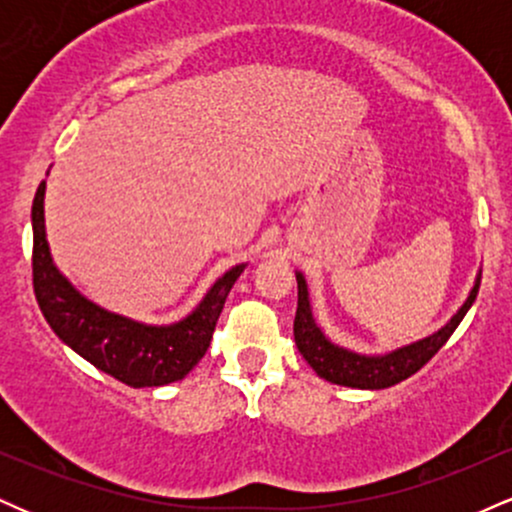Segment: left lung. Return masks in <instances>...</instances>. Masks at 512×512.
Instances as JSON below:
<instances>
[{"instance_id":"obj_1","label":"left lung","mask_w":512,"mask_h":512,"mask_svg":"<svg viewBox=\"0 0 512 512\" xmlns=\"http://www.w3.org/2000/svg\"><path fill=\"white\" fill-rule=\"evenodd\" d=\"M296 281L298 308L296 320H293V337H296L298 351H301L305 361H308V366L313 368L320 378H325L327 383L356 387V390H385V387L402 383L409 375H414L416 370L424 368L426 363L443 349V344L448 342L450 334L457 330L462 317L467 315V310L472 308L474 301H477L481 272L477 274V279H474V286L472 291H469L467 301L460 305V310H457L438 332L428 334L424 339H416V342L411 344L399 346V349L387 351V354H358V351L344 349V346L334 344L315 322L313 308H310L308 284H305V276L301 272H296Z\"/></svg>"}]
</instances>
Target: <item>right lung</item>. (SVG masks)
<instances>
[{"label": "right lung", "mask_w": 512, "mask_h": 512, "mask_svg": "<svg viewBox=\"0 0 512 512\" xmlns=\"http://www.w3.org/2000/svg\"><path fill=\"white\" fill-rule=\"evenodd\" d=\"M33 289L40 310L69 349L129 387H161L182 380L207 354L228 291L248 264H236L211 284L190 315L170 325H146L110 313L72 286L57 269L45 233V180L33 209Z\"/></svg>", "instance_id": "right-lung-1"}]
</instances>
